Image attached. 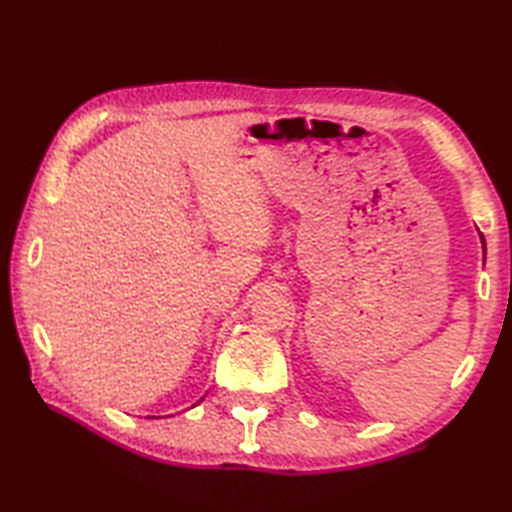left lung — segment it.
Returning a JSON list of instances; mask_svg holds the SVG:
<instances>
[{
  "mask_svg": "<svg viewBox=\"0 0 512 512\" xmlns=\"http://www.w3.org/2000/svg\"><path fill=\"white\" fill-rule=\"evenodd\" d=\"M482 244H484V237H482Z\"/></svg>",
  "mask_w": 512,
  "mask_h": 512,
  "instance_id": "1",
  "label": "left lung"
}]
</instances>
